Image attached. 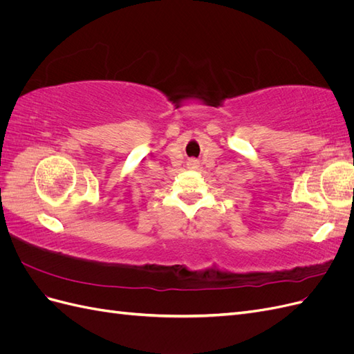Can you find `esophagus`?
<instances>
[{
  "mask_svg": "<svg viewBox=\"0 0 354 354\" xmlns=\"http://www.w3.org/2000/svg\"><path fill=\"white\" fill-rule=\"evenodd\" d=\"M187 165H189L190 168H196V167H198V160H196V159H190Z\"/></svg>",
  "mask_w": 354,
  "mask_h": 354,
  "instance_id": "1",
  "label": "esophagus"
}]
</instances>
